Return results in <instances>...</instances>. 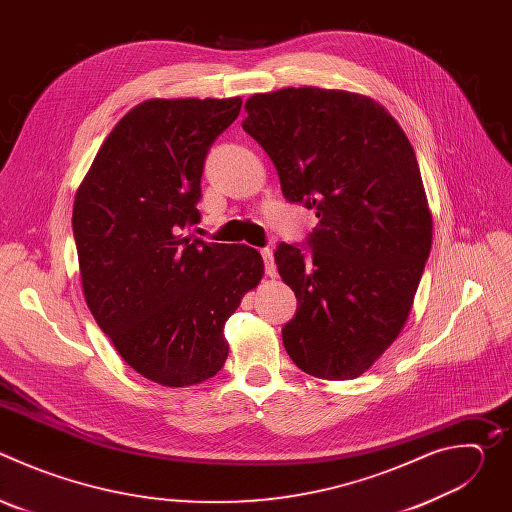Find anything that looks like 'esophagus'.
I'll list each match as a JSON object with an SVG mask.
<instances>
[{
  "instance_id": "34e87169",
  "label": "esophagus",
  "mask_w": 512,
  "mask_h": 512,
  "mask_svg": "<svg viewBox=\"0 0 512 512\" xmlns=\"http://www.w3.org/2000/svg\"><path fill=\"white\" fill-rule=\"evenodd\" d=\"M261 255H263V261H265V273L269 277H275L277 275V265H275V259H273V251L271 249H263Z\"/></svg>"
}]
</instances>
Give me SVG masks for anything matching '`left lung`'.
Masks as SVG:
<instances>
[{"instance_id": "1", "label": "left lung", "mask_w": 512, "mask_h": 512, "mask_svg": "<svg viewBox=\"0 0 512 512\" xmlns=\"http://www.w3.org/2000/svg\"><path fill=\"white\" fill-rule=\"evenodd\" d=\"M245 111L243 129L271 158L283 196L318 216L312 255L275 251L298 298L283 346L312 377L356 379L401 334L429 257L415 152L397 119L360 93L287 87L249 97Z\"/></svg>"}]
</instances>
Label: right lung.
<instances>
[{"mask_svg": "<svg viewBox=\"0 0 512 512\" xmlns=\"http://www.w3.org/2000/svg\"><path fill=\"white\" fill-rule=\"evenodd\" d=\"M243 99H148L107 135L72 206L87 306L129 367L162 387L208 381L225 322L263 277L249 245L184 237L206 152Z\"/></svg>", "mask_w": 512, "mask_h": 512, "instance_id": "obj_1", "label": "right lung"}]
</instances>
